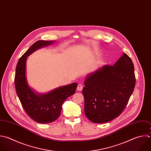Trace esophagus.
Wrapping results in <instances>:
<instances>
[{"label":"esophagus","instance_id":"34e87169","mask_svg":"<svg viewBox=\"0 0 151 151\" xmlns=\"http://www.w3.org/2000/svg\"><path fill=\"white\" fill-rule=\"evenodd\" d=\"M83 85H82L81 84H78L77 88L78 91H81V90H83Z\"/></svg>","mask_w":151,"mask_h":151}]
</instances>
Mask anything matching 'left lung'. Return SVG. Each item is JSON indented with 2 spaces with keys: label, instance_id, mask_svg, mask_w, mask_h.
I'll return each instance as SVG.
<instances>
[{
  "label": "left lung",
  "instance_id": "obj_1",
  "mask_svg": "<svg viewBox=\"0 0 151 151\" xmlns=\"http://www.w3.org/2000/svg\"><path fill=\"white\" fill-rule=\"evenodd\" d=\"M135 81L133 64L125 53L113 66L104 65L88 74L82 91L87 117L95 123L117 117L128 103Z\"/></svg>",
  "mask_w": 151,
  "mask_h": 151
}]
</instances>
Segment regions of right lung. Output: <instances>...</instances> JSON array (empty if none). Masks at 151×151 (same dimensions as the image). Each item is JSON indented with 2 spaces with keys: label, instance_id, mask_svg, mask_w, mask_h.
Instances as JSON below:
<instances>
[{
  "label": "right lung",
  "instance_id": "obj_1",
  "mask_svg": "<svg viewBox=\"0 0 151 151\" xmlns=\"http://www.w3.org/2000/svg\"><path fill=\"white\" fill-rule=\"evenodd\" d=\"M55 42L41 40L35 42L20 58L16 68L15 85L17 95L27 114L40 123H49L57 120L61 114L63 103L75 93L77 87V83H74L45 93H39L29 86L26 73L28 57Z\"/></svg>",
  "mask_w": 151,
  "mask_h": 151
}]
</instances>
